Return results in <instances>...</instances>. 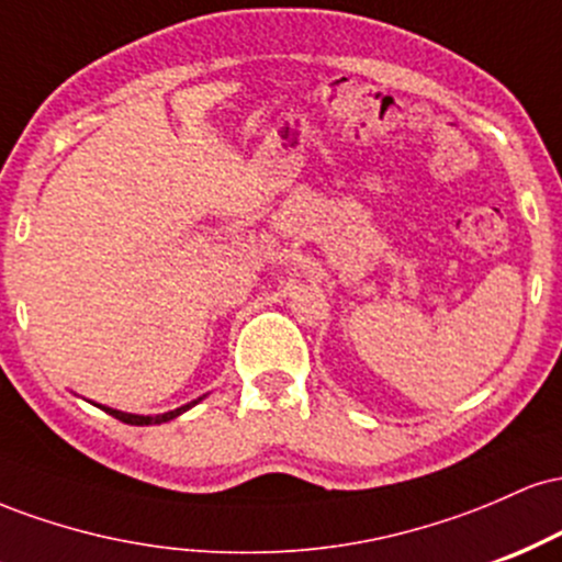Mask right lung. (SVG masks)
Returning a JSON list of instances; mask_svg holds the SVG:
<instances>
[{"label": "right lung", "mask_w": 562, "mask_h": 562, "mask_svg": "<svg viewBox=\"0 0 562 562\" xmlns=\"http://www.w3.org/2000/svg\"><path fill=\"white\" fill-rule=\"evenodd\" d=\"M198 402H200V398H198ZM198 402H192V404H184V406H179V409H173V412H166V415H156V417L126 415V412L111 409V406H102V409H105L108 415H111V417H115V420H121V423H126V425H160V423H169V420H173V417H179V415H182V412L190 409V406H195Z\"/></svg>", "instance_id": "right-lung-1"}]
</instances>
